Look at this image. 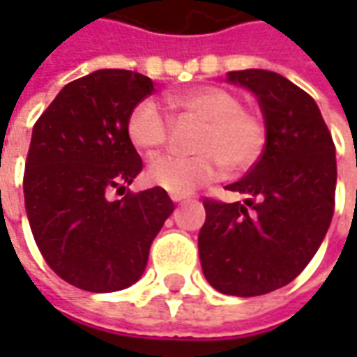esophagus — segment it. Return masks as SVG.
<instances>
[{"instance_id": "1", "label": "esophagus", "mask_w": 357, "mask_h": 357, "mask_svg": "<svg viewBox=\"0 0 357 357\" xmlns=\"http://www.w3.org/2000/svg\"><path fill=\"white\" fill-rule=\"evenodd\" d=\"M171 199H172V202H185L188 197H178V195H171Z\"/></svg>"}]
</instances>
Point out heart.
<instances>
[{"instance_id": "obj_1", "label": "heart", "mask_w": 357, "mask_h": 357, "mask_svg": "<svg viewBox=\"0 0 357 357\" xmlns=\"http://www.w3.org/2000/svg\"><path fill=\"white\" fill-rule=\"evenodd\" d=\"M172 105L204 121L195 149L197 155H172L155 160L146 178L171 195H188L220 176L225 167L242 171L252 167L266 146V123L256 111L222 87H199L171 97ZM172 121L157 99H144L130 111L127 135L146 157H157L171 137Z\"/></svg>"}]
</instances>
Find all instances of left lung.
<instances>
[{
	"instance_id": "1",
	"label": "left lung",
	"mask_w": 357,
	"mask_h": 357,
	"mask_svg": "<svg viewBox=\"0 0 357 357\" xmlns=\"http://www.w3.org/2000/svg\"><path fill=\"white\" fill-rule=\"evenodd\" d=\"M250 89L266 123V146L228 190L244 202L204 199L199 254L211 286L262 296L290 284L320 248L336 204V146L316 101L264 69L230 71Z\"/></svg>"
}]
</instances>
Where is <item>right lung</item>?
Listing matches in <instances>:
<instances>
[{"label": "right lung", "mask_w": 357, "mask_h": 357, "mask_svg": "<svg viewBox=\"0 0 357 357\" xmlns=\"http://www.w3.org/2000/svg\"><path fill=\"white\" fill-rule=\"evenodd\" d=\"M149 77L101 69L65 85L37 119L25 160L29 227L49 268L87 292H117L141 278L149 248L174 211L165 188L111 201L143 169L127 135Z\"/></svg>", "instance_id": "obj_1"}]
</instances>
